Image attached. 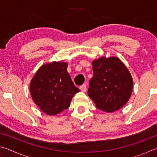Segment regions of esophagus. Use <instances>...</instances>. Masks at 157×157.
Returning a JSON list of instances; mask_svg holds the SVG:
<instances>
[{"mask_svg": "<svg viewBox=\"0 0 157 157\" xmlns=\"http://www.w3.org/2000/svg\"><path fill=\"white\" fill-rule=\"evenodd\" d=\"M79 89H80V90L82 91L83 92H85L86 91V84H82L80 86V87H79Z\"/></svg>", "mask_w": 157, "mask_h": 157, "instance_id": "obj_1", "label": "esophagus"}]
</instances>
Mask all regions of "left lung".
<instances>
[{
    "instance_id": "8db88e82",
    "label": "left lung",
    "mask_w": 157,
    "mask_h": 157,
    "mask_svg": "<svg viewBox=\"0 0 157 157\" xmlns=\"http://www.w3.org/2000/svg\"><path fill=\"white\" fill-rule=\"evenodd\" d=\"M94 76L89 81V96L99 109L118 111L131 96L133 79L125 65L118 57H102L92 62Z\"/></svg>"
}]
</instances>
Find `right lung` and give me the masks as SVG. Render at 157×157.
Instances as JSON below:
<instances>
[{
  "label": "right lung",
  "mask_w": 157,
  "mask_h": 157,
  "mask_svg": "<svg viewBox=\"0 0 157 157\" xmlns=\"http://www.w3.org/2000/svg\"><path fill=\"white\" fill-rule=\"evenodd\" d=\"M67 66V63L62 62L46 63L30 82L32 98L48 115H56L68 109L74 95L79 91L71 80Z\"/></svg>",
  "instance_id": "obj_1"
}]
</instances>
